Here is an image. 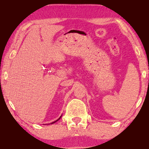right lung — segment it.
Listing matches in <instances>:
<instances>
[{
  "label": "right lung",
  "instance_id": "1",
  "mask_svg": "<svg viewBox=\"0 0 149 149\" xmlns=\"http://www.w3.org/2000/svg\"><path fill=\"white\" fill-rule=\"evenodd\" d=\"M61 117H62V115L61 116H60L59 117V118H58V119H57L56 120H55V121H54V122H51V123H46V124H45V125H49V124H52V123H55V122H57V121H58L60 119V118H61ZM45 125V124H44Z\"/></svg>",
  "mask_w": 149,
  "mask_h": 149
}]
</instances>
